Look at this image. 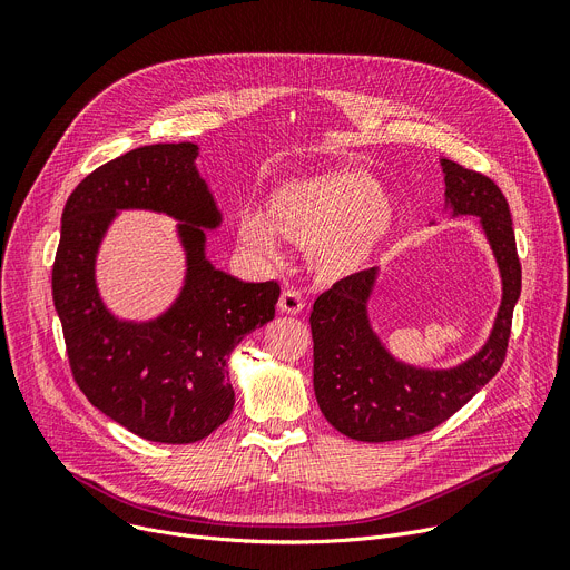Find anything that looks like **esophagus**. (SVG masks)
Segmentation results:
<instances>
[{"label": "esophagus", "mask_w": 570, "mask_h": 570, "mask_svg": "<svg viewBox=\"0 0 570 570\" xmlns=\"http://www.w3.org/2000/svg\"><path fill=\"white\" fill-rule=\"evenodd\" d=\"M277 309L282 312V314H301L303 309H305V301H303V295L297 293V291H284L282 295H279V303H277Z\"/></svg>", "instance_id": "34e87169"}]
</instances>
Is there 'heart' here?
Segmentation results:
<instances>
[{
    "label": "heart",
    "instance_id": "obj_1",
    "mask_svg": "<svg viewBox=\"0 0 570 570\" xmlns=\"http://www.w3.org/2000/svg\"><path fill=\"white\" fill-rule=\"evenodd\" d=\"M402 217L400 198L363 170H333L288 179L261 207L237 217V239L265 261L282 256V239L309 252L323 277L361 273L393 237Z\"/></svg>",
    "mask_w": 570,
    "mask_h": 570
}]
</instances>
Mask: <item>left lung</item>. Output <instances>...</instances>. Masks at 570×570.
<instances>
[{"label": "left lung", "instance_id": "8db88e82", "mask_svg": "<svg viewBox=\"0 0 570 570\" xmlns=\"http://www.w3.org/2000/svg\"><path fill=\"white\" fill-rule=\"evenodd\" d=\"M443 213L478 217L501 277V305L485 344L453 367H417L387 351L370 318L381 269H363L316 297L312 312L314 393L337 432L383 443L423 434L448 421L499 372L522 291L511 209L490 177L441 159ZM434 224V222H432Z\"/></svg>", "mask_w": 570, "mask_h": 570}]
</instances>
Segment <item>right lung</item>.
Listing matches in <instances>:
<instances>
[{
    "label": "right lung",
    "instance_id": "obj_1",
    "mask_svg": "<svg viewBox=\"0 0 570 570\" xmlns=\"http://www.w3.org/2000/svg\"><path fill=\"white\" fill-rule=\"evenodd\" d=\"M196 142L142 145L89 173L69 196L52 265V301L85 397L110 421L157 443H194L228 421L233 348L275 318L279 284L239 282L207 258L222 226L196 168ZM127 208L175 218L186 277L153 320H122L96 282L102 239Z\"/></svg>",
    "mask_w": 570,
    "mask_h": 570
}]
</instances>
